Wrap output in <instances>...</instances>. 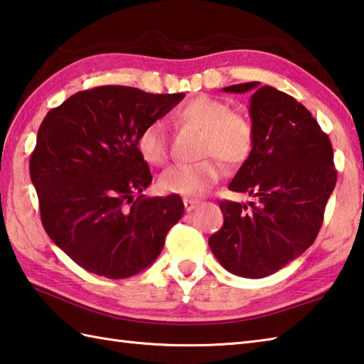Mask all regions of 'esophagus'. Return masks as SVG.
Listing matches in <instances>:
<instances>
[{"label": "esophagus", "mask_w": 364, "mask_h": 364, "mask_svg": "<svg viewBox=\"0 0 364 364\" xmlns=\"http://www.w3.org/2000/svg\"><path fill=\"white\" fill-rule=\"evenodd\" d=\"M198 204H199L198 199H190V198L183 199V205H185V210H187V212H191L193 209H196Z\"/></svg>", "instance_id": "34e87169"}]
</instances>
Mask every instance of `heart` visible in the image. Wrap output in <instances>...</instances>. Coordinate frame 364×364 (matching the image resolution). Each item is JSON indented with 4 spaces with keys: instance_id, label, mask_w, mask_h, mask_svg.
<instances>
[{
    "instance_id": "obj_1",
    "label": "heart",
    "mask_w": 364,
    "mask_h": 364,
    "mask_svg": "<svg viewBox=\"0 0 364 364\" xmlns=\"http://www.w3.org/2000/svg\"><path fill=\"white\" fill-rule=\"evenodd\" d=\"M177 119L203 130L201 155H209L196 163H181L163 171L159 187L165 193L199 196L212 188L223 176V159L237 166L250 159L255 146V127L248 116L231 109L228 102L198 95L177 109ZM136 147L149 165L160 166L168 160L166 125L154 119L139 130Z\"/></svg>"
}]
</instances>
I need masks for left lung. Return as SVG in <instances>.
<instances>
[{
  "label": "left lung",
  "instance_id": "obj_1",
  "mask_svg": "<svg viewBox=\"0 0 364 364\" xmlns=\"http://www.w3.org/2000/svg\"><path fill=\"white\" fill-rule=\"evenodd\" d=\"M223 91H253V152L229 190L248 193L259 204L221 201L225 221L209 247L228 272L264 278L314 243L338 179L333 147L313 114L289 94L259 81Z\"/></svg>",
  "mask_w": 364,
  "mask_h": 364
}]
</instances>
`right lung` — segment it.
Returning a JSON list of instances; mask_svg holds the SVG:
<instances>
[{"label":"right lung","instance_id":"obj_1","mask_svg":"<svg viewBox=\"0 0 364 364\" xmlns=\"http://www.w3.org/2000/svg\"><path fill=\"white\" fill-rule=\"evenodd\" d=\"M183 97L99 86L73 94L42 121L29 159L41 220L85 270L109 279L136 275L182 218L181 196L143 195L152 176L136 138Z\"/></svg>","mask_w":364,"mask_h":364}]
</instances>
